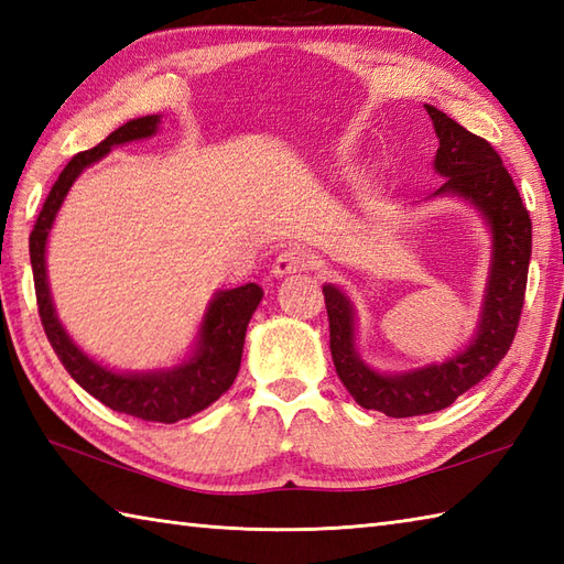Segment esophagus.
Segmentation results:
<instances>
[{"instance_id": "1", "label": "esophagus", "mask_w": 564, "mask_h": 564, "mask_svg": "<svg viewBox=\"0 0 564 564\" xmlns=\"http://www.w3.org/2000/svg\"><path fill=\"white\" fill-rule=\"evenodd\" d=\"M310 267V257L307 251L301 247H285L279 251V257L273 261V275H291V273H301L307 271Z\"/></svg>"}]
</instances>
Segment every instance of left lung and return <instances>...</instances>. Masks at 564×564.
Returning a JSON list of instances; mask_svg holds the SVG:
<instances>
[{
  "label": "left lung",
  "instance_id": "8db88e82",
  "mask_svg": "<svg viewBox=\"0 0 564 564\" xmlns=\"http://www.w3.org/2000/svg\"><path fill=\"white\" fill-rule=\"evenodd\" d=\"M426 111L438 138L434 166L446 176L438 194H458L473 200L495 235L492 275L475 341L441 366L419 368L404 376H380L364 366L354 349V310L349 301L334 285L322 289L337 376L358 404L394 419L438 412L492 373L517 337L531 261V215L499 152L434 106H426Z\"/></svg>",
  "mask_w": 564,
  "mask_h": 564
}]
</instances>
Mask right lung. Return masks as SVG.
Wrapping results in <instances>:
<instances>
[{
    "mask_svg": "<svg viewBox=\"0 0 564 564\" xmlns=\"http://www.w3.org/2000/svg\"><path fill=\"white\" fill-rule=\"evenodd\" d=\"M158 116L135 118V121H128L126 126L113 130V133L104 142H99L97 148L75 154V158L67 162L65 170L59 172L57 182L53 184L51 194H47L43 203V210L39 213V220H35L29 237V251L41 325L67 373L75 378L91 398H97L106 406H111L113 412L138 416L142 422L174 424L178 419H188L191 414L206 410V406L218 400L223 392L230 390L237 378L239 361H242L247 325L263 295L259 285L247 283L239 285V289L223 291L215 295L206 317H203L200 341L191 361L176 366L174 370H162V373L121 376L99 366L94 358L84 356L77 346L72 344V339L67 337L65 329L59 327V322L55 317L51 291H47L45 279V239L77 174L84 166L101 160L113 145H123V142L152 135L154 130H158Z\"/></svg>",
    "mask_w": 564,
    "mask_h": 564,
    "instance_id": "obj_1",
    "label": "right lung"
}]
</instances>
